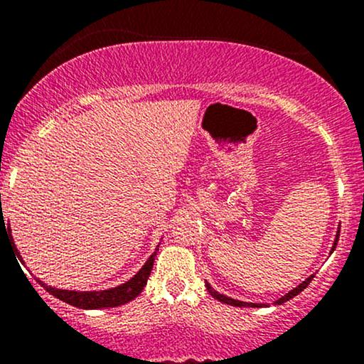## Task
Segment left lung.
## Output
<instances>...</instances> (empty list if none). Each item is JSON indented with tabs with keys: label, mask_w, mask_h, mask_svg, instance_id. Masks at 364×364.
<instances>
[{
	"label": "left lung",
	"mask_w": 364,
	"mask_h": 364,
	"mask_svg": "<svg viewBox=\"0 0 364 364\" xmlns=\"http://www.w3.org/2000/svg\"><path fill=\"white\" fill-rule=\"evenodd\" d=\"M339 232H341V228L337 229V235H336V240H333L332 252H333V250H336L337 241H339ZM332 252H330V253H332ZM313 277H315V274L310 275V277H308L306 281H303L301 284H299V286H296L294 289H291L289 292H287V294H284L282 298H279L277 301H274V304H282V303L289 301V299H291V298H294V296H298L299 292H301L303 289H306L308 284L311 282V279H313ZM205 286H207V291L210 292L212 298L217 299V301H220V303L231 304V306H240V308H243V306H246V308H265V306H269V304H263V303H245V301H237V299H232V298H229V296H224V294H220V292H217V291L214 289V287H212L210 284H208V282H205Z\"/></svg>",
	"instance_id": "left-lung-1"
}]
</instances>
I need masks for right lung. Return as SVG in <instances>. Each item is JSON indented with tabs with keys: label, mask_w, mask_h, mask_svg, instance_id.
Wrapping results in <instances>:
<instances>
[{
	"label": "right lung",
	"mask_w": 364,
	"mask_h": 364,
	"mask_svg": "<svg viewBox=\"0 0 364 364\" xmlns=\"http://www.w3.org/2000/svg\"><path fill=\"white\" fill-rule=\"evenodd\" d=\"M5 220V219H3ZM1 220V223H3ZM14 241V240H11ZM159 246L156 252L149 257V260L145 262V265L133 275L129 281L121 284L118 287H112V289H104V291H68V289H56V287L48 286L43 281H37L41 286L44 287L49 294H53L54 298L61 299L63 303H68L72 306L82 308V310H99V308H114L121 306V304L132 301L136 296L144 291L145 284H147V279L150 277V272H152L154 260H156ZM18 255V252H16ZM18 260L23 263L22 258L18 255Z\"/></svg>",
	"instance_id": "obj_1"
}]
</instances>
